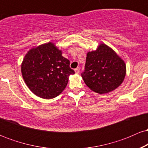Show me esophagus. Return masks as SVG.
I'll use <instances>...</instances> for the list:
<instances>
[{
	"mask_svg": "<svg viewBox=\"0 0 148 148\" xmlns=\"http://www.w3.org/2000/svg\"><path fill=\"white\" fill-rule=\"evenodd\" d=\"M74 71H75L76 74H79V73L80 72V68L79 67H77V68H76L75 69H74Z\"/></svg>",
	"mask_w": 148,
	"mask_h": 148,
	"instance_id": "obj_1",
	"label": "esophagus"
}]
</instances>
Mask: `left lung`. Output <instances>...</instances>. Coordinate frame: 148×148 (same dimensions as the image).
Segmentation results:
<instances>
[{
	"label": "left lung",
	"instance_id": "8db88e82",
	"mask_svg": "<svg viewBox=\"0 0 148 148\" xmlns=\"http://www.w3.org/2000/svg\"><path fill=\"white\" fill-rule=\"evenodd\" d=\"M126 75V64L116 52L103 43L88 52L84 73L85 84L91 90L105 94L118 88Z\"/></svg>",
	"mask_w": 148,
	"mask_h": 148
}]
</instances>
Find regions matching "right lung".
Segmentation results:
<instances>
[{
  "mask_svg": "<svg viewBox=\"0 0 148 148\" xmlns=\"http://www.w3.org/2000/svg\"><path fill=\"white\" fill-rule=\"evenodd\" d=\"M21 74L32 92L49 99L64 90L74 71L69 67L68 59L62 56V51L49 42L28 51L21 63Z\"/></svg>",
  "mask_w": 148,
  "mask_h": 148,
  "instance_id": "add662e5",
  "label": "right lung"
}]
</instances>
